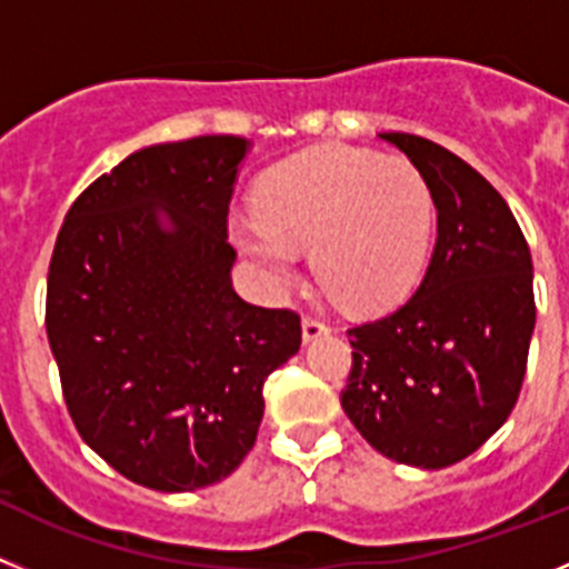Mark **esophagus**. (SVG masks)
Wrapping results in <instances>:
<instances>
[{
    "instance_id": "obj_1",
    "label": "esophagus",
    "mask_w": 569,
    "mask_h": 569,
    "mask_svg": "<svg viewBox=\"0 0 569 569\" xmlns=\"http://www.w3.org/2000/svg\"><path fill=\"white\" fill-rule=\"evenodd\" d=\"M329 326L320 320H315V317H303V342H315L320 340V337L329 335Z\"/></svg>"
}]
</instances>
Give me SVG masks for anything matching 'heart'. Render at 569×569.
Returning a JSON list of instances; mask_svg holds the SVG:
<instances>
[{
    "label": "heart",
    "instance_id": "b5f03b06",
    "mask_svg": "<svg viewBox=\"0 0 569 569\" xmlns=\"http://www.w3.org/2000/svg\"><path fill=\"white\" fill-rule=\"evenodd\" d=\"M229 234L280 295L300 280L297 252L348 311L397 306L422 272L433 198L422 172L399 156L322 144L278 163L258 187V214H234Z\"/></svg>",
    "mask_w": 569,
    "mask_h": 569
}]
</instances>
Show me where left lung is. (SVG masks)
Here are the masks:
<instances>
[{
    "mask_svg": "<svg viewBox=\"0 0 569 569\" xmlns=\"http://www.w3.org/2000/svg\"><path fill=\"white\" fill-rule=\"evenodd\" d=\"M422 172L437 207L431 263L402 309L348 331L342 411L399 465L462 462L508 422L536 329L533 260L505 198L479 172L408 132H380Z\"/></svg>",
    "mask_w": 569,
    "mask_h": 569,
    "instance_id": "1",
    "label": "left lung"
}]
</instances>
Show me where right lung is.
Wrapping results in <instances>:
<instances>
[{
    "label": "right lung",
    "mask_w": 569,
    "mask_h": 569,
    "mask_svg": "<svg viewBox=\"0 0 569 569\" xmlns=\"http://www.w3.org/2000/svg\"><path fill=\"white\" fill-rule=\"evenodd\" d=\"M252 141L198 136L127 156L76 198L48 274V340L81 439L161 493L221 482L263 419L300 317L232 286L227 212Z\"/></svg>",
    "instance_id": "right-lung-1"
}]
</instances>
